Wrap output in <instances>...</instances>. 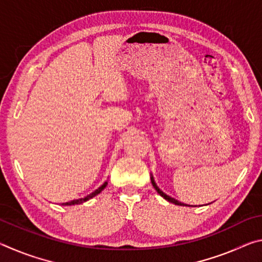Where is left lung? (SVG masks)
I'll return each mask as SVG.
<instances>
[{
    "label": "left lung",
    "mask_w": 262,
    "mask_h": 262,
    "mask_svg": "<svg viewBox=\"0 0 262 262\" xmlns=\"http://www.w3.org/2000/svg\"><path fill=\"white\" fill-rule=\"evenodd\" d=\"M151 184H152V186H154V188L157 190V193H158L159 195H161V196H163L164 199H165V200H167L168 202H172V203H174V205H177V206H186V205H184V203H181V202H179L178 200H176V199L171 198V196H168V195H166L165 193H163L162 190L157 187V185L155 184V181H154V178H152V177H151Z\"/></svg>",
    "instance_id": "obj_1"
}]
</instances>
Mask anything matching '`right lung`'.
<instances>
[{
	"label": "right lung",
	"instance_id": "1",
	"mask_svg": "<svg viewBox=\"0 0 262 262\" xmlns=\"http://www.w3.org/2000/svg\"><path fill=\"white\" fill-rule=\"evenodd\" d=\"M106 186H107V181H105V183L100 186V187L98 189H96L95 192H92L91 194L86 195L85 198H82V199H78V200H73V201H69V202H66V203H62L63 206H73V205H79V203H83L85 202L88 200H90V199H92L94 196H96V195H98L101 190H103Z\"/></svg>",
	"mask_w": 262,
	"mask_h": 262
}]
</instances>
